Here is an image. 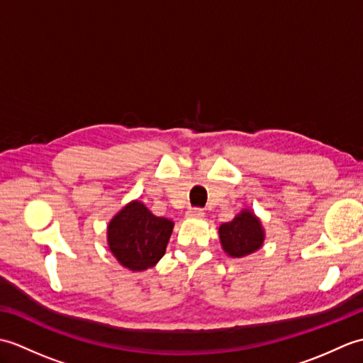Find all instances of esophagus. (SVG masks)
<instances>
[{
    "instance_id": "34e87169",
    "label": "esophagus",
    "mask_w": 363,
    "mask_h": 363,
    "mask_svg": "<svg viewBox=\"0 0 363 363\" xmlns=\"http://www.w3.org/2000/svg\"><path fill=\"white\" fill-rule=\"evenodd\" d=\"M187 217L189 218H203L204 211L199 209V207H190V209L187 211Z\"/></svg>"
}]
</instances>
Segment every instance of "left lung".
<instances>
[{"mask_svg":"<svg viewBox=\"0 0 363 363\" xmlns=\"http://www.w3.org/2000/svg\"><path fill=\"white\" fill-rule=\"evenodd\" d=\"M223 250L230 257H245L262 248L265 230L251 211L243 209L233 221L223 223L218 229Z\"/></svg>","mask_w":363,"mask_h":363,"instance_id":"left-lung-1","label":"left lung"}]
</instances>
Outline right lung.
<instances>
[{"mask_svg": "<svg viewBox=\"0 0 363 363\" xmlns=\"http://www.w3.org/2000/svg\"><path fill=\"white\" fill-rule=\"evenodd\" d=\"M174 223L156 217L140 201H130L107 226L109 250L130 272H143L164 257Z\"/></svg>", "mask_w": 363, "mask_h": 363, "instance_id": "add662e5", "label": "right lung"}]
</instances>
